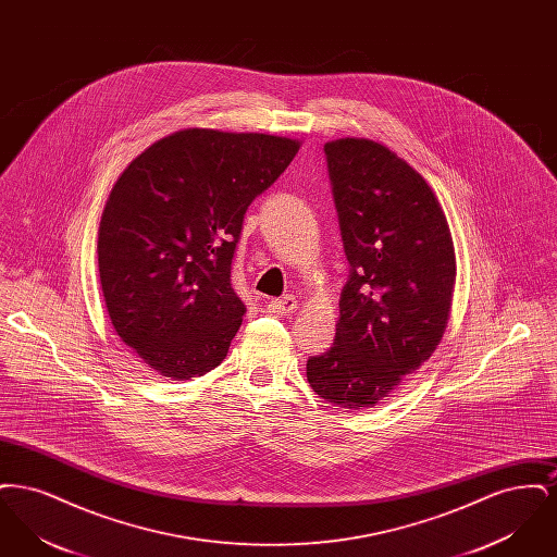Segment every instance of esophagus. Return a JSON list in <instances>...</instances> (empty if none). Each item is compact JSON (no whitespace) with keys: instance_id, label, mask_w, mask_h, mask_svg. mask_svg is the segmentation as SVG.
<instances>
[{"instance_id":"34e87169","label":"esophagus","mask_w":557,"mask_h":557,"mask_svg":"<svg viewBox=\"0 0 557 557\" xmlns=\"http://www.w3.org/2000/svg\"><path fill=\"white\" fill-rule=\"evenodd\" d=\"M267 309H269V313H273V315H290V313H294V311L298 309V300H296L292 294H286V296H282V298L269 300Z\"/></svg>"}]
</instances>
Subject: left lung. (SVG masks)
Masks as SVG:
<instances>
[{
	"mask_svg": "<svg viewBox=\"0 0 557 557\" xmlns=\"http://www.w3.org/2000/svg\"><path fill=\"white\" fill-rule=\"evenodd\" d=\"M350 273L330 350L307 380L327 403L373 407L441 343L455 286L447 216L424 177L386 146L345 137L323 146Z\"/></svg>",
	"mask_w": 557,
	"mask_h": 557,
	"instance_id": "left-lung-1",
	"label": "left lung"
}]
</instances>
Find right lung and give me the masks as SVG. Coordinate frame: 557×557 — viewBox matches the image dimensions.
<instances>
[{
	"mask_svg": "<svg viewBox=\"0 0 557 557\" xmlns=\"http://www.w3.org/2000/svg\"><path fill=\"white\" fill-rule=\"evenodd\" d=\"M300 141L184 129L144 150L108 196L100 284L121 341L154 371L189 380L227 355L246 313L232 265L246 209Z\"/></svg>",
	"mask_w": 557,
	"mask_h": 557,
	"instance_id": "right-lung-1",
	"label": "right lung"
}]
</instances>
